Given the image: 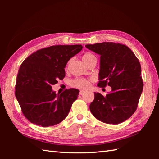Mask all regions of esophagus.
<instances>
[{"instance_id": "esophagus-1", "label": "esophagus", "mask_w": 159, "mask_h": 159, "mask_svg": "<svg viewBox=\"0 0 159 159\" xmlns=\"http://www.w3.org/2000/svg\"><path fill=\"white\" fill-rule=\"evenodd\" d=\"M85 93L84 91H80V95H83Z\"/></svg>"}]
</instances>
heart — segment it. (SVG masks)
<instances>
[{
    "mask_svg": "<svg viewBox=\"0 0 159 159\" xmlns=\"http://www.w3.org/2000/svg\"><path fill=\"white\" fill-rule=\"evenodd\" d=\"M83 61L88 66L92 63H97V57L91 52H85L81 56ZM72 58L70 59L67 62L66 68L68 69L70 66ZM94 81L93 78H75L71 81L70 85L71 87L81 89H87L90 86L91 83Z\"/></svg>",
    "mask_w": 159,
    "mask_h": 159,
    "instance_id": "b5f03b06",
    "label": "heart"
}]
</instances>
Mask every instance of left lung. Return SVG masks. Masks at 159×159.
<instances>
[{"mask_svg":"<svg viewBox=\"0 0 159 159\" xmlns=\"http://www.w3.org/2000/svg\"><path fill=\"white\" fill-rule=\"evenodd\" d=\"M100 56L99 88L111 87L103 96L94 93L89 109L93 116L107 124L116 125L135 112L143 89L140 62L131 50L119 43L102 42L85 45Z\"/></svg>","mask_w":159,"mask_h":159,"instance_id":"obj_1","label":"left lung"}]
</instances>
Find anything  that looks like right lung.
<instances>
[{
  "label": "right lung",
  "instance_id": "right-lung-1",
  "mask_svg": "<svg viewBox=\"0 0 159 159\" xmlns=\"http://www.w3.org/2000/svg\"><path fill=\"white\" fill-rule=\"evenodd\" d=\"M81 45H56L38 50L25 60L18 72L15 95L25 117L42 127L54 126L68 116L80 91L71 88L59 95L52 85L63 80L67 62Z\"/></svg>",
  "mask_w": 159,
  "mask_h": 159
}]
</instances>
